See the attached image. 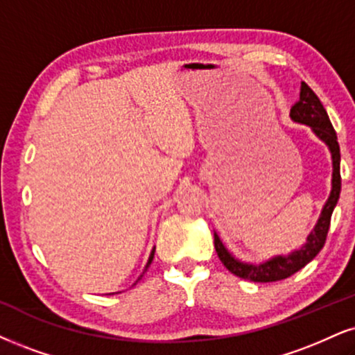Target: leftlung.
<instances>
[{
    "instance_id": "8db88e82",
    "label": "left lung",
    "mask_w": 355,
    "mask_h": 355,
    "mask_svg": "<svg viewBox=\"0 0 355 355\" xmlns=\"http://www.w3.org/2000/svg\"><path fill=\"white\" fill-rule=\"evenodd\" d=\"M290 116L295 121H298V123L311 126L314 133L329 146L332 155V168H334V171H332V191L324 209H322L316 227L309 234L308 242H306L304 247H301L300 250L293 252L288 257H275L261 265L242 263V261L235 260L227 252V248L220 242V239L217 237V234H214V247H216L217 255L225 268L240 278L250 279V282L257 283L279 282V279L291 277L296 271H300L303 266L308 265L321 252V248L326 243L327 232H329L332 211H334L340 194V150L338 137H336V131L332 128L326 108L322 107L321 100L318 98V95L314 94L311 87L306 84V82H301L300 100L291 107Z\"/></svg>"
}]
</instances>
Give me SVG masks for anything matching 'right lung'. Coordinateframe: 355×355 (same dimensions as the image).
I'll use <instances>...</instances> for the list:
<instances>
[{
    "label": "right lung",
    "mask_w": 355,
    "mask_h": 355,
    "mask_svg": "<svg viewBox=\"0 0 355 355\" xmlns=\"http://www.w3.org/2000/svg\"><path fill=\"white\" fill-rule=\"evenodd\" d=\"M153 257H155V250L151 252V255H150V260H148V263H146V268H144V271H146V270H148V266L151 265V261H153Z\"/></svg>",
    "instance_id": "right-lung-1"
}]
</instances>
